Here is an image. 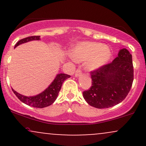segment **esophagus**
Returning a JSON list of instances; mask_svg holds the SVG:
<instances>
[{
  "instance_id": "1",
  "label": "esophagus",
  "mask_w": 146,
  "mask_h": 146,
  "mask_svg": "<svg viewBox=\"0 0 146 146\" xmlns=\"http://www.w3.org/2000/svg\"><path fill=\"white\" fill-rule=\"evenodd\" d=\"M82 70L80 69V68H78V69L76 70V71H75V77H78V76H79V75H80L82 74Z\"/></svg>"
}]
</instances>
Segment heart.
<instances>
[{"instance_id":"b5f03b06","label":"heart","mask_w":146,"mask_h":146,"mask_svg":"<svg viewBox=\"0 0 146 146\" xmlns=\"http://www.w3.org/2000/svg\"><path fill=\"white\" fill-rule=\"evenodd\" d=\"M110 50L103 44L94 42H84L73 49L72 56L75 61L86 62L89 71L99 68L105 64L110 58Z\"/></svg>"}]
</instances>
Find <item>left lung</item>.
<instances>
[{
  "label": "left lung",
  "mask_w": 146,
  "mask_h": 146,
  "mask_svg": "<svg viewBox=\"0 0 146 146\" xmlns=\"http://www.w3.org/2000/svg\"><path fill=\"white\" fill-rule=\"evenodd\" d=\"M91 86L83 92L88 104L106 108L118 104L126 98L134 80L132 55L126 48L120 50L112 62L90 71Z\"/></svg>",
  "instance_id": "1"
}]
</instances>
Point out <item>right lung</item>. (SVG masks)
<instances>
[{
    "label": "right lung",
    "mask_w": 146,
    "mask_h": 146,
    "mask_svg": "<svg viewBox=\"0 0 146 146\" xmlns=\"http://www.w3.org/2000/svg\"><path fill=\"white\" fill-rule=\"evenodd\" d=\"M38 40H40V36L27 37V38L20 40L15 45V47L23 43L27 42ZM70 77H71L70 75L64 74V73L58 74L56 76V79L53 80V82L51 84V85L44 91H43L40 94L36 95V96L26 97L18 93L14 89H12V90L14 94L16 95V97L25 104L35 107V108H44V107H47L48 106L51 105L55 102V100L58 98V93L61 89L64 81L66 79L69 78Z\"/></svg>",
    "instance_id": "1"
}]
</instances>
